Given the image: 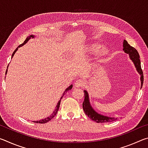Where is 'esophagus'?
I'll return each mask as SVG.
<instances>
[{
    "label": "esophagus",
    "instance_id": "obj_1",
    "mask_svg": "<svg viewBox=\"0 0 148 148\" xmlns=\"http://www.w3.org/2000/svg\"><path fill=\"white\" fill-rule=\"evenodd\" d=\"M75 86L76 87H82L84 86L85 85V81L84 79H77V81L75 82Z\"/></svg>",
    "mask_w": 148,
    "mask_h": 148
}]
</instances>
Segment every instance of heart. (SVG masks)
Returning <instances> with one entry per match:
<instances>
[{
  "label": "heart",
  "mask_w": 148,
  "mask_h": 148,
  "mask_svg": "<svg viewBox=\"0 0 148 148\" xmlns=\"http://www.w3.org/2000/svg\"><path fill=\"white\" fill-rule=\"evenodd\" d=\"M99 48H100V46H98V45H93V46L91 47V50L92 51H96ZM107 53H108L107 49L106 48H102L99 50L97 56H98L99 58H102V57L106 56Z\"/></svg>",
  "instance_id": "b5f03b06"
}]
</instances>
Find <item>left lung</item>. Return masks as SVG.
Wrapping results in <instances>:
<instances>
[{
  "instance_id": "8db88e82",
  "label": "left lung",
  "mask_w": 148,
  "mask_h": 148,
  "mask_svg": "<svg viewBox=\"0 0 148 148\" xmlns=\"http://www.w3.org/2000/svg\"><path fill=\"white\" fill-rule=\"evenodd\" d=\"M123 51L125 53H128L129 55L130 59L132 60V61L134 62V66L136 67V71L140 75V81H141V87H142L144 82V75L143 72L141 69V62L140 60V56L138 52L134 47L130 46L128 44L127 40H124L123 41ZM84 92V101L82 104L83 109L86 114L88 116L90 119H92V121H96L97 123H107V122H112L114 121L116 119L114 117H110L108 116H103V115L99 114L92 108L91 105L90 104L89 99V95L87 91Z\"/></svg>"
}]
</instances>
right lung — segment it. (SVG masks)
Instances as JSON below:
<instances>
[{
    "mask_svg": "<svg viewBox=\"0 0 148 148\" xmlns=\"http://www.w3.org/2000/svg\"><path fill=\"white\" fill-rule=\"evenodd\" d=\"M34 38V35L32 34V35H31V36H30L27 37L25 40L24 41L23 43L21 44H20L19 46L18 47H17L16 49H15V51H14V53H12V57H13V56H14V54H15V53H16V52L17 50L18 49V47H20L23 46L24 44H25L27 43V42H28L30 38ZM7 71H8V69H7L6 71V73H7ZM72 88V85H71V86H70L68 87V88L66 89V90H65L64 92V93L62 94V96L61 97V99H60V101H59L58 103H57V106H56V109H55V110L53 112V113H52V114H51V116H49V117H46V118H45V119H41V120H40V121H33V122H34V123H46L48 122L49 121H50V120H51L52 119H53V117H54L55 116H56V115L57 114V112H58L59 108V106H60V104H61V99H62V97H63V95H65V93H66L67 91H69V90H71Z\"/></svg>",
    "mask_w": 148,
    "mask_h": 148,
    "instance_id": "add662e5",
    "label": "right lung"
}]
</instances>
